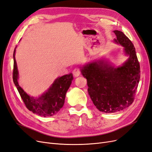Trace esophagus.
<instances>
[{"mask_svg": "<svg viewBox=\"0 0 152 152\" xmlns=\"http://www.w3.org/2000/svg\"><path fill=\"white\" fill-rule=\"evenodd\" d=\"M73 74L74 75L75 77H79L80 75V69L76 68H75L74 70L73 71Z\"/></svg>", "mask_w": 152, "mask_h": 152, "instance_id": "obj_1", "label": "esophagus"}]
</instances>
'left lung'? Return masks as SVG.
<instances>
[{
  "mask_svg": "<svg viewBox=\"0 0 152 152\" xmlns=\"http://www.w3.org/2000/svg\"><path fill=\"white\" fill-rule=\"evenodd\" d=\"M114 42L124 48L128 59L121 66L115 67L104 58L80 66L87 79L88 93L100 112L115 113L132 103L140 79V66L134 45L122 31L114 30Z\"/></svg>",
  "mask_w": 152,
  "mask_h": 152,
  "instance_id": "obj_1",
  "label": "left lung"
}]
</instances>
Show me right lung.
Returning <instances> with one entry per match:
<instances>
[{
	"label": "right lung",
	"instance_id": "add662e5",
	"mask_svg": "<svg viewBox=\"0 0 152 152\" xmlns=\"http://www.w3.org/2000/svg\"><path fill=\"white\" fill-rule=\"evenodd\" d=\"M16 48L14 50L13 82L21 97L30 111L42 117H51L56 114L65 103V96L73 79L72 73L55 79L49 88L39 97H34L27 94L18 84L19 73L15 59Z\"/></svg>",
	"mask_w": 152,
	"mask_h": 152
}]
</instances>
